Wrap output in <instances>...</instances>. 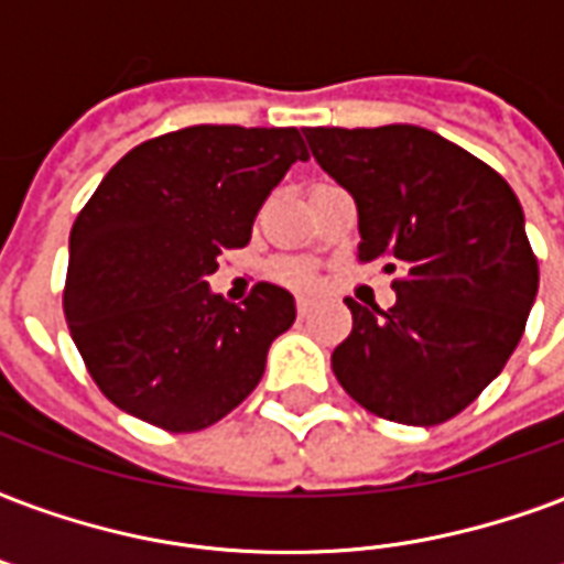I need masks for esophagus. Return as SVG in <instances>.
Returning a JSON list of instances; mask_svg holds the SVG:
<instances>
[{
	"mask_svg": "<svg viewBox=\"0 0 564 564\" xmlns=\"http://www.w3.org/2000/svg\"><path fill=\"white\" fill-rule=\"evenodd\" d=\"M295 311H299L301 319H304V316H311L313 301H311V299H299V301H295Z\"/></svg>",
	"mask_w": 564,
	"mask_h": 564,
	"instance_id": "esophagus-1",
	"label": "esophagus"
}]
</instances>
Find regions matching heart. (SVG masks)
Wrapping results in <instances>:
<instances>
[{"mask_svg": "<svg viewBox=\"0 0 564 564\" xmlns=\"http://www.w3.org/2000/svg\"><path fill=\"white\" fill-rule=\"evenodd\" d=\"M281 278L290 283V286H299V290H311L313 286V274L307 272V269H301V265H290V269H283Z\"/></svg>", "mask_w": 564, "mask_h": 564, "instance_id": "heart-1", "label": "heart"}]
</instances>
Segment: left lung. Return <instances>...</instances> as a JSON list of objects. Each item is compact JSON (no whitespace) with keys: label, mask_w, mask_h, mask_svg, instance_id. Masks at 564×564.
<instances>
[{"label":"left lung","mask_w":564,"mask_h":564,"mask_svg":"<svg viewBox=\"0 0 564 564\" xmlns=\"http://www.w3.org/2000/svg\"><path fill=\"white\" fill-rule=\"evenodd\" d=\"M322 171L358 206V260L405 272L390 311L346 299L351 334L330 369L358 405L437 425L470 405L518 349L539 260L506 180L432 129L307 127Z\"/></svg>","instance_id":"obj_1"}]
</instances>
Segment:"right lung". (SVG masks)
Masks as SVG:
<instances>
[{"label": "right lung", "instance_id": "right-lung-1", "mask_svg": "<svg viewBox=\"0 0 564 564\" xmlns=\"http://www.w3.org/2000/svg\"><path fill=\"white\" fill-rule=\"evenodd\" d=\"M299 159L295 127L200 123L132 148L102 177L70 230L64 319L120 411L200 432L260 384L295 299L257 283L230 304L204 278L218 253L251 242L260 206Z\"/></svg>", "mask_w": 564, "mask_h": 564}]
</instances>
